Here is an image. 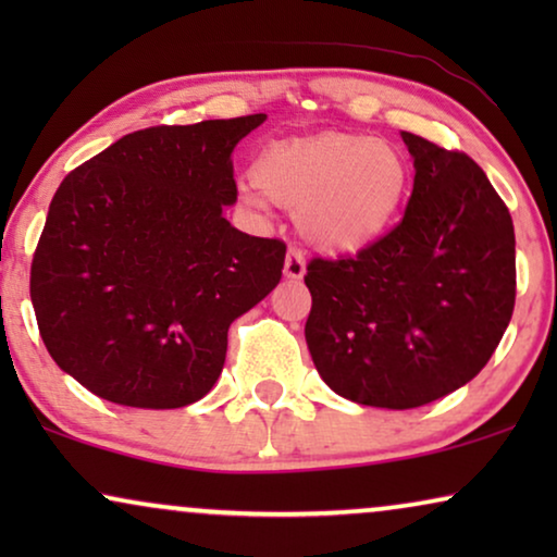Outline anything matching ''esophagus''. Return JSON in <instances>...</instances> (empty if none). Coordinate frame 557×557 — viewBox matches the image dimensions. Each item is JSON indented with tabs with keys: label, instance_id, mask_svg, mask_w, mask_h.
<instances>
[{
	"label": "esophagus",
	"instance_id": "1",
	"mask_svg": "<svg viewBox=\"0 0 557 557\" xmlns=\"http://www.w3.org/2000/svg\"><path fill=\"white\" fill-rule=\"evenodd\" d=\"M304 273H307V261H304L301 248L292 246V248H288V256H286V261H284V276L299 281Z\"/></svg>",
	"mask_w": 557,
	"mask_h": 557
}]
</instances>
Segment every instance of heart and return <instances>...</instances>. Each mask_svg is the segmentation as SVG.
Listing matches in <instances>:
<instances>
[{
	"label": "heart",
	"mask_w": 557,
	"mask_h": 557,
	"mask_svg": "<svg viewBox=\"0 0 557 557\" xmlns=\"http://www.w3.org/2000/svg\"><path fill=\"white\" fill-rule=\"evenodd\" d=\"M408 180L406 157L362 134L278 141L253 164L256 187L271 202L299 210L304 235L330 250L380 238L406 202Z\"/></svg>",
	"instance_id": "b5f03b06"
}]
</instances>
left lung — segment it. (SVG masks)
Returning <instances> with one entry per match:
<instances>
[{
  "mask_svg": "<svg viewBox=\"0 0 557 557\" xmlns=\"http://www.w3.org/2000/svg\"><path fill=\"white\" fill-rule=\"evenodd\" d=\"M406 215L355 256L311 258L304 326L319 375L360 406L408 410L490 362L515 309V227L474 159L403 132Z\"/></svg>",
  "mask_w": 557,
  "mask_h": 557,
  "instance_id": "1",
  "label": "left lung"
}]
</instances>
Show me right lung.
<instances>
[{"instance_id": "add662e5", "label": "right lung", "mask_w": 557, "mask_h": 557, "mask_svg": "<svg viewBox=\"0 0 557 557\" xmlns=\"http://www.w3.org/2000/svg\"><path fill=\"white\" fill-rule=\"evenodd\" d=\"M265 113L121 136L60 182L29 296L58 368L98 398L182 408L215 385L233 319L281 281L286 246L223 218L231 154Z\"/></svg>"}]
</instances>
